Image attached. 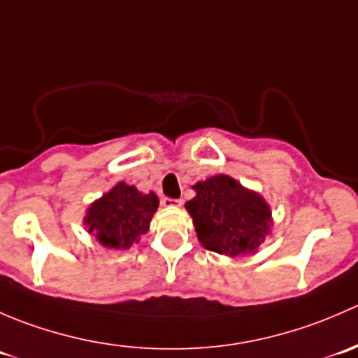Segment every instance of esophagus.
I'll list each match as a JSON object with an SVG mask.
<instances>
[{
  "mask_svg": "<svg viewBox=\"0 0 358 358\" xmlns=\"http://www.w3.org/2000/svg\"><path fill=\"white\" fill-rule=\"evenodd\" d=\"M161 202L162 206H182V199H169V197H164Z\"/></svg>",
  "mask_w": 358,
  "mask_h": 358,
  "instance_id": "esophagus-1",
  "label": "esophagus"
}]
</instances>
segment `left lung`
Here are the masks:
<instances>
[{"label": "left lung", "mask_w": 358, "mask_h": 358, "mask_svg": "<svg viewBox=\"0 0 358 358\" xmlns=\"http://www.w3.org/2000/svg\"><path fill=\"white\" fill-rule=\"evenodd\" d=\"M196 197L185 204L197 239L209 251L227 256L255 252L272 227V211L259 194L227 175L192 187Z\"/></svg>", "instance_id": "1"}]
</instances>
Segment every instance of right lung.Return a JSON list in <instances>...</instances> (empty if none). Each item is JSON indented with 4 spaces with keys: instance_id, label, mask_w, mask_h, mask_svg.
Wrapping results in <instances>:
<instances>
[{
    "instance_id": "add662e5",
    "label": "right lung",
    "mask_w": 358,
    "mask_h": 358,
    "mask_svg": "<svg viewBox=\"0 0 358 358\" xmlns=\"http://www.w3.org/2000/svg\"><path fill=\"white\" fill-rule=\"evenodd\" d=\"M157 206L154 192H138L136 187L119 182L86 209L85 225L102 246L129 249L149 230Z\"/></svg>"
}]
</instances>
